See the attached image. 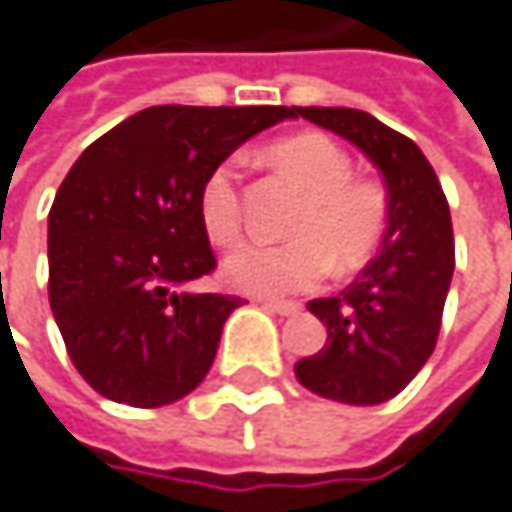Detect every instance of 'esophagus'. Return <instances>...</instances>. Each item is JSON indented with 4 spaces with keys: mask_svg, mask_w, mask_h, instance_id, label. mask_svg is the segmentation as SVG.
Returning <instances> with one entry per match:
<instances>
[{
    "mask_svg": "<svg viewBox=\"0 0 512 512\" xmlns=\"http://www.w3.org/2000/svg\"><path fill=\"white\" fill-rule=\"evenodd\" d=\"M262 309H268L271 314H279V317H294L300 314V303H285V300H262Z\"/></svg>",
    "mask_w": 512,
    "mask_h": 512,
    "instance_id": "34e87169",
    "label": "esophagus"
}]
</instances>
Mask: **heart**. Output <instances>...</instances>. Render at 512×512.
<instances>
[{
    "label": "heart",
    "mask_w": 512,
    "mask_h": 512,
    "mask_svg": "<svg viewBox=\"0 0 512 512\" xmlns=\"http://www.w3.org/2000/svg\"><path fill=\"white\" fill-rule=\"evenodd\" d=\"M311 201L300 215L297 241L262 244L247 241L224 259V282L253 297H285L309 291L341 268L361 265L382 241L387 227V195L373 180H352L349 157L323 133H300L271 148ZM241 168L224 160L209 171L201 189V221L215 244L241 236Z\"/></svg>",
    "instance_id": "obj_1"
}]
</instances>
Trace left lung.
Masks as SVG:
<instances>
[{
  "instance_id": "obj_1",
  "label": "left lung",
  "mask_w": 512,
  "mask_h": 512,
  "mask_svg": "<svg viewBox=\"0 0 512 512\" xmlns=\"http://www.w3.org/2000/svg\"><path fill=\"white\" fill-rule=\"evenodd\" d=\"M352 142L387 192L382 250L335 297L311 300L326 344L294 364L297 382L344 405H382L431 358L455 274L452 215L417 142L352 107H291V119Z\"/></svg>"
}]
</instances>
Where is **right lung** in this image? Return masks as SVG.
Returning a JSON list of instances; mask_svg holds the SVG:
<instances>
[{
	"mask_svg": "<svg viewBox=\"0 0 512 512\" xmlns=\"http://www.w3.org/2000/svg\"><path fill=\"white\" fill-rule=\"evenodd\" d=\"M291 107H148L69 168L49 212V303L101 396L160 408L206 379L238 297L189 285L215 268L203 180Z\"/></svg>",
	"mask_w": 512,
	"mask_h": 512,
	"instance_id": "right-lung-1",
	"label": "right lung"
}]
</instances>
